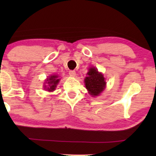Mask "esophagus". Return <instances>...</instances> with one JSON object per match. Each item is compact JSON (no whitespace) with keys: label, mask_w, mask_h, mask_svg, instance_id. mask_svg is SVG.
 Wrapping results in <instances>:
<instances>
[{"label":"esophagus","mask_w":156,"mask_h":156,"mask_svg":"<svg viewBox=\"0 0 156 156\" xmlns=\"http://www.w3.org/2000/svg\"><path fill=\"white\" fill-rule=\"evenodd\" d=\"M69 75L70 77H75L76 76V71L74 70H69Z\"/></svg>","instance_id":"1"}]
</instances>
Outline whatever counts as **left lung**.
Returning <instances> with one entry per match:
<instances>
[{
    "label": "left lung",
    "instance_id": "obj_1",
    "mask_svg": "<svg viewBox=\"0 0 156 156\" xmlns=\"http://www.w3.org/2000/svg\"><path fill=\"white\" fill-rule=\"evenodd\" d=\"M84 83L89 94L92 97L100 95V94L104 90L106 85L103 75L98 72L95 67L89 68V72L87 73V77L84 79Z\"/></svg>",
    "mask_w": 156,
    "mask_h": 156
}]
</instances>
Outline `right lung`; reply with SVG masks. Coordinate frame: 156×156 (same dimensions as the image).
Returning a JSON list of instances; mask_svg holds the SVG:
<instances>
[{
  "label": "right lung",
  "mask_w": 156,
  "mask_h": 156,
  "mask_svg": "<svg viewBox=\"0 0 156 156\" xmlns=\"http://www.w3.org/2000/svg\"><path fill=\"white\" fill-rule=\"evenodd\" d=\"M59 80L60 78H58V76H57V75H52V76H49L45 80L46 83L48 84V87L44 85V89L48 90V92H53L56 88Z\"/></svg>",
  "instance_id": "obj_1"
}]
</instances>
